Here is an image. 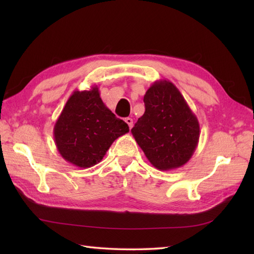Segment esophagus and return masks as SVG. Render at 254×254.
Listing matches in <instances>:
<instances>
[{
	"label": "esophagus",
	"instance_id": "esophagus-1",
	"mask_svg": "<svg viewBox=\"0 0 254 254\" xmlns=\"http://www.w3.org/2000/svg\"><path fill=\"white\" fill-rule=\"evenodd\" d=\"M124 121L127 122L128 127L132 128V127H133V119L132 118H126V120H124Z\"/></svg>",
	"mask_w": 254,
	"mask_h": 254
}]
</instances>
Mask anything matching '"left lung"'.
I'll use <instances>...</instances> for the list:
<instances>
[{"label":"left lung","instance_id":"8db88e82","mask_svg":"<svg viewBox=\"0 0 254 254\" xmlns=\"http://www.w3.org/2000/svg\"><path fill=\"white\" fill-rule=\"evenodd\" d=\"M145 112L131 130L149 163L159 170L186 165L195 152L199 124L186 99L169 80L159 79L144 96Z\"/></svg>","mask_w":254,"mask_h":254}]
</instances>
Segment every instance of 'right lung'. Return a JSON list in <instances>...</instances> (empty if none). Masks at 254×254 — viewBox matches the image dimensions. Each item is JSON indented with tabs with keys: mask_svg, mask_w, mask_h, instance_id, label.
Here are the masks:
<instances>
[{
	"mask_svg": "<svg viewBox=\"0 0 254 254\" xmlns=\"http://www.w3.org/2000/svg\"><path fill=\"white\" fill-rule=\"evenodd\" d=\"M127 132V124L108 109L97 86L73 91L53 127L59 153L84 169L100 163L111 144Z\"/></svg>",
	"mask_w": 254,
	"mask_h": 254,
	"instance_id": "add662e5",
	"label": "right lung"
}]
</instances>
